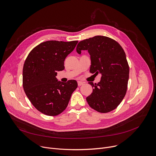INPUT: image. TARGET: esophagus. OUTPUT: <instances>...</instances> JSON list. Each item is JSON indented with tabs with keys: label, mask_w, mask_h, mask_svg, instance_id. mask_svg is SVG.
I'll use <instances>...</instances> for the list:
<instances>
[{
	"label": "esophagus",
	"mask_w": 156,
	"mask_h": 156,
	"mask_svg": "<svg viewBox=\"0 0 156 156\" xmlns=\"http://www.w3.org/2000/svg\"><path fill=\"white\" fill-rule=\"evenodd\" d=\"M83 84H84V83L82 82V81H78V86H81V85H83Z\"/></svg>",
	"instance_id": "esophagus-1"
}]
</instances>
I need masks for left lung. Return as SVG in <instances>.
Instances as JSON below:
<instances>
[{
    "instance_id": "obj_1",
    "label": "left lung",
    "mask_w": 156,
    "mask_h": 156,
    "mask_svg": "<svg viewBox=\"0 0 156 156\" xmlns=\"http://www.w3.org/2000/svg\"><path fill=\"white\" fill-rule=\"evenodd\" d=\"M76 49L79 54L87 51L90 72L102 76L98 84L89 82L93 87V93L86 98L89 105L101 113L114 110L125 96L129 79V66L123 48L112 39L96 36L80 41Z\"/></svg>"
}]
</instances>
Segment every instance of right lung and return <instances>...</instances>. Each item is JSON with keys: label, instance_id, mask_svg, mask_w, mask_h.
Returning <instances> with one entry per match:
<instances>
[{"label": "right lung", "instance_id": "add662e5", "mask_svg": "<svg viewBox=\"0 0 156 156\" xmlns=\"http://www.w3.org/2000/svg\"><path fill=\"white\" fill-rule=\"evenodd\" d=\"M78 41H48L28 54L23 69V86L28 98L41 113L55 116L67 107L76 90V80L63 83L56 78L64 70L65 58L75 49Z\"/></svg>", "mask_w": 156, "mask_h": 156}]
</instances>
